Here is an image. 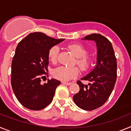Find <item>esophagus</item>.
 I'll return each mask as SVG.
<instances>
[{
    "label": "esophagus",
    "instance_id": "1",
    "mask_svg": "<svg viewBox=\"0 0 131 131\" xmlns=\"http://www.w3.org/2000/svg\"><path fill=\"white\" fill-rule=\"evenodd\" d=\"M62 83L63 84H66V85H70V84H71V83H66V82H64V81H62Z\"/></svg>",
    "mask_w": 131,
    "mask_h": 131
}]
</instances>
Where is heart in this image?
<instances>
[{
	"label": "heart",
	"instance_id": "1",
	"mask_svg": "<svg viewBox=\"0 0 131 131\" xmlns=\"http://www.w3.org/2000/svg\"><path fill=\"white\" fill-rule=\"evenodd\" d=\"M69 49L77 58L76 63L83 71H88L92 63V58L89 55L87 49L80 44H72L68 46ZM59 47L54 46L48 51V58L53 63L57 62L59 53ZM79 70L77 67L60 66L53 69L52 75L54 78L62 81H68L78 76Z\"/></svg>",
	"mask_w": 131,
	"mask_h": 131
}]
</instances>
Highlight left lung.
<instances>
[{"label":"left lung","instance_id":"1","mask_svg":"<svg viewBox=\"0 0 131 131\" xmlns=\"http://www.w3.org/2000/svg\"><path fill=\"white\" fill-rule=\"evenodd\" d=\"M83 39L96 42V65L87 75L81 78L90 82L88 85L81 81L77 82L80 90L73 99L79 107L91 111L102 106L112 92L117 79V60L112 43L102 35L93 33Z\"/></svg>","mask_w":131,"mask_h":131}]
</instances>
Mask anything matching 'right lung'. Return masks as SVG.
<instances>
[{
	"label": "right lung",
	"mask_w": 131,
	"mask_h": 131,
	"mask_svg": "<svg viewBox=\"0 0 131 131\" xmlns=\"http://www.w3.org/2000/svg\"><path fill=\"white\" fill-rule=\"evenodd\" d=\"M64 40L40 32L29 34L21 40L12 62L11 84L18 101L26 108L40 110L51 103L60 81L54 79L41 84L48 73L50 48Z\"/></svg>",
	"instance_id": "1"
}]
</instances>
